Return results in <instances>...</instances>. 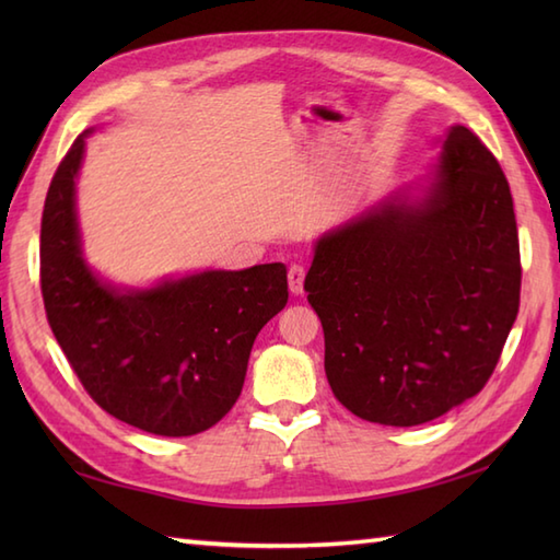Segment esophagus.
Returning a JSON list of instances; mask_svg holds the SVG:
<instances>
[{"label":"esophagus","mask_w":560,"mask_h":560,"mask_svg":"<svg viewBox=\"0 0 560 560\" xmlns=\"http://www.w3.org/2000/svg\"><path fill=\"white\" fill-rule=\"evenodd\" d=\"M303 281H305V267L303 265H291L289 267V289L291 293H303Z\"/></svg>","instance_id":"obj_1"}]
</instances>
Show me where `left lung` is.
<instances>
[{"label":"left lung","mask_w":560,"mask_h":560,"mask_svg":"<svg viewBox=\"0 0 560 560\" xmlns=\"http://www.w3.org/2000/svg\"><path fill=\"white\" fill-rule=\"evenodd\" d=\"M520 241L508 177L452 127L425 195H392L323 235L305 277L325 373L351 413L419 425L479 395L520 311Z\"/></svg>","instance_id":"left-lung-1"}]
</instances>
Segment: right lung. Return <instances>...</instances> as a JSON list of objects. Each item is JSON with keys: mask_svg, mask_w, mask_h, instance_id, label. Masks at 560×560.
Segmentation results:
<instances>
[{"mask_svg": "<svg viewBox=\"0 0 560 560\" xmlns=\"http://www.w3.org/2000/svg\"><path fill=\"white\" fill-rule=\"evenodd\" d=\"M91 129L47 189L40 291L71 371L101 409L147 433L183 438L219 423L241 397L255 337L289 301L281 261L201 271L117 291L81 257L74 180Z\"/></svg>", "mask_w": 560, "mask_h": 560, "instance_id": "obj_1", "label": "right lung"}]
</instances>
